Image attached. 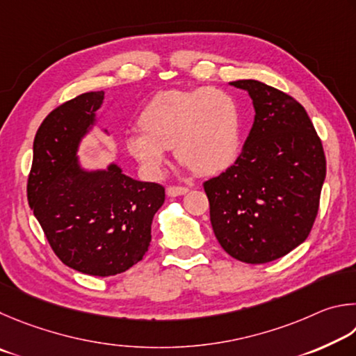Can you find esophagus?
I'll list each match as a JSON object with an SVG mask.
<instances>
[{"mask_svg":"<svg viewBox=\"0 0 356 356\" xmlns=\"http://www.w3.org/2000/svg\"><path fill=\"white\" fill-rule=\"evenodd\" d=\"M165 192L168 197H179V195H184L186 192H189V189L183 188V186H168Z\"/></svg>","mask_w":356,"mask_h":356,"instance_id":"34e87169","label":"esophagus"}]
</instances>
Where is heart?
Wrapping results in <instances>:
<instances>
[{
	"label": "heart",
	"mask_w": 356,
	"mask_h": 356,
	"mask_svg": "<svg viewBox=\"0 0 356 356\" xmlns=\"http://www.w3.org/2000/svg\"><path fill=\"white\" fill-rule=\"evenodd\" d=\"M139 133L127 136L129 154L149 177H159L167 149L198 175L225 170L239 152L242 118L232 93L214 87L165 90L139 115Z\"/></svg>",
	"instance_id": "1"
}]
</instances>
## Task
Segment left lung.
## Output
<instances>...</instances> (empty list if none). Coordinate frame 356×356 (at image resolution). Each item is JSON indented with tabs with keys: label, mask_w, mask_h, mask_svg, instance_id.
<instances>
[{
	"label": "left lung",
	"mask_w": 356,
	"mask_h": 356,
	"mask_svg": "<svg viewBox=\"0 0 356 356\" xmlns=\"http://www.w3.org/2000/svg\"><path fill=\"white\" fill-rule=\"evenodd\" d=\"M229 84L248 92L254 122L234 164L203 188L223 250L242 263L264 264L308 238L327 161L313 122L297 99L254 79Z\"/></svg>",
	"instance_id": "left-lung-1"
}]
</instances>
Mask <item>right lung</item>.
Here are the masks:
<instances>
[{"label": "right lung", "instance_id": "add662e5", "mask_svg": "<svg viewBox=\"0 0 356 356\" xmlns=\"http://www.w3.org/2000/svg\"><path fill=\"white\" fill-rule=\"evenodd\" d=\"M104 92H87L49 112L34 139L28 202L62 263L95 277L128 270L147 253L165 200L158 183L137 181L117 164L84 170L76 152L95 124Z\"/></svg>", "mask_w": 356, "mask_h": 356}]
</instances>
